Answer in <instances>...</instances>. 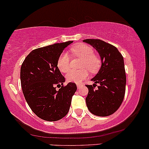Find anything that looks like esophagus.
Returning a JSON list of instances; mask_svg holds the SVG:
<instances>
[{"label":"esophagus","instance_id":"1","mask_svg":"<svg viewBox=\"0 0 149 149\" xmlns=\"http://www.w3.org/2000/svg\"><path fill=\"white\" fill-rule=\"evenodd\" d=\"M77 88H78V89H80V84H77Z\"/></svg>","mask_w":149,"mask_h":149}]
</instances>
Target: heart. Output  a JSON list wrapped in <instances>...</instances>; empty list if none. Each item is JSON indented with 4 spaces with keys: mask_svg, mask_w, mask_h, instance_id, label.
Instances as JSON below:
<instances>
[{
    "mask_svg": "<svg viewBox=\"0 0 149 149\" xmlns=\"http://www.w3.org/2000/svg\"><path fill=\"white\" fill-rule=\"evenodd\" d=\"M71 52L75 57L83 59L81 69H87L91 73L98 71L100 66V61L94 56V50L91 47L85 44H80L73 46L71 49ZM57 67L61 73H66L70 69V57L67 52H64L59 55L57 60ZM88 76L86 69L78 71H70L66 76V79L69 82L79 83Z\"/></svg>",
    "mask_w": 149,
    "mask_h": 149,
    "instance_id": "1",
    "label": "heart"
}]
</instances>
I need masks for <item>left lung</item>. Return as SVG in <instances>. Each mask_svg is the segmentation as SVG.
Masks as SVG:
<instances>
[{
    "label": "left lung",
    "mask_w": 149,
    "mask_h": 149,
    "mask_svg": "<svg viewBox=\"0 0 149 149\" xmlns=\"http://www.w3.org/2000/svg\"><path fill=\"white\" fill-rule=\"evenodd\" d=\"M98 52L102 65L92 80L95 83L86 85L88 94L85 101L88 109L97 116H110L118 109L123 101L126 85L124 59L115 46L99 39L83 40ZM97 84L98 88L95 89Z\"/></svg>",
    "instance_id": "obj_1"
}]
</instances>
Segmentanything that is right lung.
I'll return each mask as SVG.
<instances>
[{"instance_id": "add662e5", "label": "right lung", "mask_w": 149, "mask_h": 149, "mask_svg": "<svg viewBox=\"0 0 149 149\" xmlns=\"http://www.w3.org/2000/svg\"><path fill=\"white\" fill-rule=\"evenodd\" d=\"M72 42L33 49L22 64L20 80L24 96L32 111L44 120H59L69 111L77 87L73 83L63 86L65 78L57 64L63 50ZM57 86L61 87L58 91Z\"/></svg>"}]
</instances>
